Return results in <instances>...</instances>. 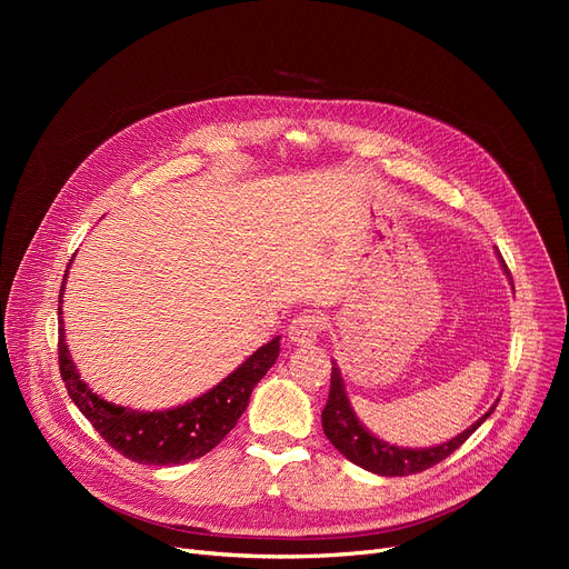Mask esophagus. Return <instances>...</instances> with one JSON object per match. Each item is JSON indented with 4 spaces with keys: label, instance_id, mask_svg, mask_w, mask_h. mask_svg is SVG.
<instances>
[{
    "label": "esophagus",
    "instance_id": "esophagus-1",
    "mask_svg": "<svg viewBox=\"0 0 569 569\" xmlns=\"http://www.w3.org/2000/svg\"><path fill=\"white\" fill-rule=\"evenodd\" d=\"M322 330V318L316 313H302L290 320L288 325V339L295 346H309L318 339Z\"/></svg>",
    "mask_w": 569,
    "mask_h": 569
}]
</instances>
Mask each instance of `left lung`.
Listing matches in <instances>:
<instances>
[{
  "label": "left lung",
  "instance_id": "left-lung-1",
  "mask_svg": "<svg viewBox=\"0 0 569 569\" xmlns=\"http://www.w3.org/2000/svg\"><path fill=\"white\" fill-rule=\"evenodd\" d=\"M502 269H505V274L510 277L505 262H502ZM510 283H512V277H510ZM496 406H498V401L463 433H459L457 438L447 440L442 445L397 447L392 442H385V440L376 438L360 420H357V415L350 406V399L346 395V382H343L341 369L332 360V382H330V397H327V403L322 410V431L327 438H330V442L337 447V450L355 466H360V468L382 475V477H401V475H410V472H422L450 457L455 450H459V447L468 440V436H472L475 429L480 427L487 417L496 410Z\"/></svg>",
  "mask_w": 569,
  "mask_h": 569
}]
</instances>
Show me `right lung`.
I'll return each instance as SVG.
<instances>
[{"label": "right lung", "mask_w": 569, "mask_h": 569, "mask_svg": "<svg viewBox=\"0 0 569 569\" xmlns=\"http://www.w3.org/2000/svg\"><path fill=\"white\" fill-rule=\"evenodd\" d=\"M71 262L67 267V274ZM67 274L59 290V371L67 385L71 401L80 408L103 440L114 447L119 455L131 461L147 466H177L204 457L209 450L230 433L239 417L249 406V397L260 378L277 362L281 350V337L260 346L247 362L239 365L230 376H226L212 390L198 399L168 408V410H131L114 406L89 390L87 382L71 360V352L64 337L62 320V297L67 286Z\"/></svg>", "instance_id": "1"}]
</instances>
